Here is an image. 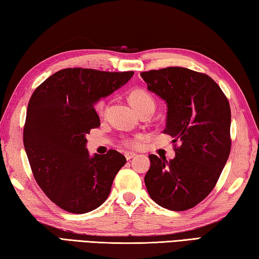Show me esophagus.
<instances>
[{
  "instance_id": "obj_1",
  "label": "esophagus",
  "mask_w": 259,
  "mask_h": 259,
  "mask_svg": "<svg viewBox=\"0 0 259 259\" xmlns=\"http://www.w3.org/2000/svg\"><path fill=\"white\" fill-rule=\"evenodd\" d=\"M135 156H137V154H135V152H132V151H127V152H125V157H126L127 160L132 159L133 157H135Z\"/></svg>"
}]
</instances>
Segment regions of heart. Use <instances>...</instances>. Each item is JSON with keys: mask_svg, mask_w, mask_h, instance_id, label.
I'll list each match as a JSON object with an SVG mask.
<instances>
[{"mask_svg": "<svg viewBox=\"0 0 259 259\" xmlns=\"http://www.w3.org/2000/svg\"><path fill=\"white\" fill-rule=\"evenodd\" d=\"M130 102H131V104H132L133 107L138 110V111L140 109H142L143 107H147V105H154L155 107V102H154V100H152L150 94H148L147 92L141 91V90H137V91H133L132 93H131ZM104 108H105V104L103 101H100L99 103L95 105L96 111L99 113L103 112ZM127 143H128L130 146H137L139 143V139L131 140V141Z\"/></svg>", "mask_w": 259, "mask_h": 259, "instance_id": "b5f03b06", "label": "heart"}]
</instances>
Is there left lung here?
<instances>
[{"instance_id":"obj_1","label":"left lung","mask_w":259,"mask_h":259,"mask_svg":"<svg viewBox=\"0 0 259 259\" xmlns=\"http://www.w3.org/2000/svg\"><path fill=\"white\" fill-rule=\"evenodd\" d=\"M141 77L166 103L164 133L179 143L171 160L149 155L147 190L165 209L188 210L214 188L230 156V103L209 75L186 67L151 70Z\"/></svg>"}]
</instances>
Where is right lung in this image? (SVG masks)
Here are the masks:
<instances>
[{
    "instance_id": "1",
    "label": "right lung",
    "mask_w": 259,
    "mask_h": 259,
    "mask_svg": "<svg viewBox=\"0 0 259 259\" xmlns=\"http://www.w3.org/2000/svg\"><path fill=\"white\" fill-rule=\"evenodd\" d=\"M134 72L64 69L46 79L31 96L24 147L33 176L55 204L86 213L107 200L126 158L116 150L93 156L86 135L101 125L94 105L133 77Z\"/></svg>"
}]
</instances>
